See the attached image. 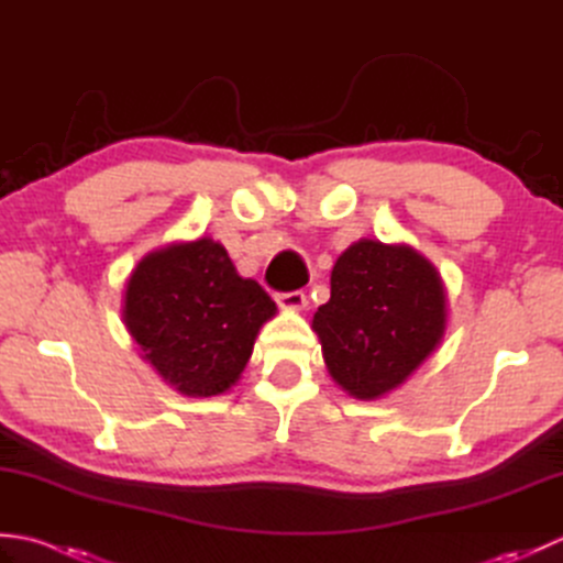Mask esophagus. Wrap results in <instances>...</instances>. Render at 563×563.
<instances>
[{
    "instance_id": "34e87169",
    "label": "esophagus",
    "mask_w": 563,
    "mask_h": 563,
    "mask_svg": "<svg viewBox=\"0 0 563 563\" xmlns=\"http://www.w3.org/2000/svg\"><path fill=\"white\" fill-rule=\"evenodd\" d=\"M275 302H278L285 309H305L307 307V295H305V290L278 292V295H275Z\"/></svg>"
}]
</instances>
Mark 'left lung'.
Returning a JSON list of instances; mask_svg holds the SVG:
<instances>
[{"mask_svg":"<svg viewBox=\"0 0 563 563\" xmlns=\"http://www.w3.org/2000/svg\"><path fill=\"white\" fill-rule=\"evenodd\" d=\"M331 377L355 399L399 387L445 331L435 268L409 246L361 239L331 271V300L312 321Z\"/></svg>","mask_w":563,"mask_h":563,"instance_id":"obj_1","label":"left lung"}]
</instances>
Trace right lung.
<instances>
[{
	"instance_id": "1",
	"label": "right lung",
	"mask_w": 563,
	"mask_h": 563,
	"mask_svg": "<svg viewBox=\"0 0 563 563\" xmlns=\"http://www.w3.org/2000/svg\"><path fill=\"white\" fill-rule=\"evenodd\" d=\"M275 302L202 236L145 256L128 280L123 319L157 373L186 397H214L246 367Z\"/></svg>"
}]
</instances>
